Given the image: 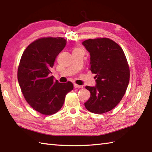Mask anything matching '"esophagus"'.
<instances>
[{
    "label": "esophagus",
    "mask_w": 152,
    "mask_h": 152,
    "mask_svg": "<svg viewBox=\"0 0 152 152\" xmlns=\"http://www.w3.org/2000/svg\"><path fill=\"white\" fill-rule=\"evenodd\" d=\"M74 87H75V88H83V86L78 85H77V84H74Z\"/></svg>",
    "instance_id": "obj_1"
}]
</instances>
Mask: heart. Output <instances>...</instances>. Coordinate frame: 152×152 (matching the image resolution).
I'll list each match as a JSON object with an SVG mask.
<instances>
[{"mask_svg":"<svg viewBox=\"0 0 152 152\" xmlns=\"http://www.w3.org/2000/svg\"><path fill=\"white\" fill-rule=\"evenodd\" d=\"M75 50H77V49H75Z\"/></svg>","mask_w":152,"mask_h":152,"instance_id":"heart-1","label":"heart"}]
</instances>
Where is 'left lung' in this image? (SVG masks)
<instances>
[{"mask_svg":"<svg viewBox=\"0 0 152 152\" xmlns=\"http://www.w3.org/2000/svg\"><path fill=\"white\" fill-rule=\"evenodd\" d=\"M91 56L89 69L96 74V86H86L91 97L85 103L86 110L104 113L121 100L129 83L130 70L121 46L108 38L88 39L82 42Z\"/></svg>","mask_w":152,"mask_h":152,"instance_id":"1","label":"left lung"}]
</instances>
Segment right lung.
<instances>
[{"label":"right lung","mask_w":152,"mask_h":152,"mask_svg":"<svg viewBox=\"0 0 152 152\" xmlns=\"http://www.w3.org/2000/svg\"><path fill=\"white\" fill-rule=\"evenodd\" d=\"M66 42L61 37L39 39L27 46L21 58L18 80L21 92L27 103L43 115L58 112L66 95L73 88L72 82L59 83L50 77L56 58Z\"/></svg>","instance_id":"obj_1"}]
</instances>
